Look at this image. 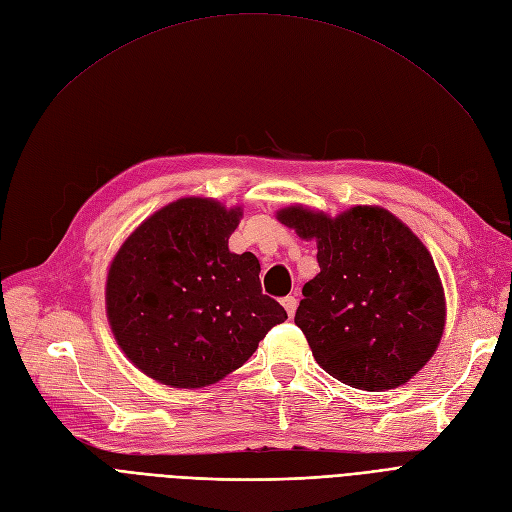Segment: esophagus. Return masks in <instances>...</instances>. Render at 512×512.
Returning a JSON list of instances; mask_svg holds the SVG:
<instances>
[{"label":"esophagus","mask_w":512,"mask_h":512,"mask_svg":"<svg viewBox=\"0 0 512 512\" xmlns=\"http://www.w3.org/2000/svg\"><path fill=\"white\" fill-rule=\"evenodd\" d=\"M281 304H283V309H285V313H288V317L292 319V317H294V313H296V306H298V300H296L294 296H285V298L281 300Z\"/></svg>","instance_id":"esophagus-1"}]
</instances>
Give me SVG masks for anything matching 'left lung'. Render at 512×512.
<instances>
[{
    "label": "left lung",
    "mask_w": 512,
    "mask_h": 512,
    "mask_svg": "<svg viewBox=\"0 0 512 512\" xmlns=\"http://www.w3.org/2000/svg\"><path fill=\"white\" fill-rule=\"evenodd\" d=\"M277 220L317 241L319 273L304 283L296 325L315 361L359 391L410 382L445 330V292L426 245L380 206L336 216L296 206Z\"/></svg>",
    "instance_id": "8db88e82"
}]
</instances>
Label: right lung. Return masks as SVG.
Listing matches in <instances>:
<instances>
[{
    "mask_svg": "<svg viewBox=\"0 0 512 512\" xmlns=\"http://www.w3.org/2000/svg\"><path fill=\"white\" fill-rule=\"evenodd\" d=\"M243 210L212 197H180L119 245L105 306L119 349L172 388L210 386L248 361L273 325L288 319L260 290V262L229 237Z\"/></svg>",
    "mask_w": 512,
    "mask_h": 512,
    "instance_id": "right-lung-1",
    "label": "right lung"
}]
</instances>
